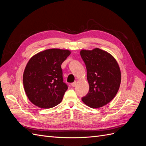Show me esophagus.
Masks as SVG:
<instances>
[{
	"instance_id": "34e87169",
	"label": "esophagus",
	"mask_w": 146,
	"mask_h": 146,
	"mask_svg": "<svg viewBox=\"0 0 146 146\" xmlns=\"http://www.w3.org/2000/svg\"><path fill=\"white\" fill-rule=\"evenodd\" d=\"M76 85H77V82H73V83H71V86H72V87H75Z\"/></svg>"
}]
</instances>
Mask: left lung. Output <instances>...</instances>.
Segmentation results:
<instances>
[{
    "label": "left lung",
    "instance_id": "1",
    "mask_svg": "<svg viewBox=\"0 0 146 146\" xmlns=\"http://www.w3.org/2000/svg\"><path fill=\"white\" fill-rule=\"evenodd\" d=\"M80 55L86 65L90 85L82 101L91 108L103 107L114 99L119 90L121 81L119 66L111 54L99 48L82 50Z\"/></svg>",
    "mask_w": 146,
    "mask_h": 146
}]
</instances>
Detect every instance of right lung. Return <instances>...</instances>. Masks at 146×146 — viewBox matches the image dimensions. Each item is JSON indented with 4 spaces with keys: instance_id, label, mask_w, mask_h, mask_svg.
I'll use <instances>...</instances> for the list:
<instances>
[{
    "instance_id": "right-lung-1",
    "label": "right lung",
    "mask_w": 146,
    "mask_h": 146,
    "mask_svg": "<svg viewBox=\"0 0 146 146\" xmlns=\"http://www.w3.org/2000/svg\"><path fill=\"white\" fill-rule=\"evenodd\" d=\"M70 54L69 50L50 48L30 59L24 72L23 84L33 104L50 108L61 102L68 88L63 82L61 66Z\"/></svg>"
}]
</instances>
